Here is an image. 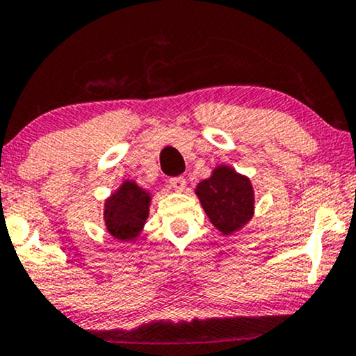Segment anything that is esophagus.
Instances as JSON below:
<instances>
[{
	"label": "esophagus",
	"mask_w": 356,
	"mask_h": 356,
	"mask_svg": "<svg viewBox=\"0 0 356 356\" xmlns=\"http://www.w3.org/2000/svg\"><path fill=\"white\" fill-rule=\"evenodd\" d=\"M169 186L172 187L174 191L182 192L184 189H186V179H184V177H172L169 181Z\"/></svg>",
	"instance_id": "34e87169"
}]
</instances>
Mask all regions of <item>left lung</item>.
I'll return each mask as SVG.
<instances>
[{"label":"left lung","mask_w":356,"mask_h":356,"mask_svg":"<svg viewBox=\"0 0 356 356\" xmlns=\"http://www.w3.org/2000/svg\"><path fill=\"white\" fill-rule=\"evenodd\" d=\"M195 195L216 229L224 236L243 229L254 216L252 184L231 165L216 167L209 179L197 184Z\"/></svg>","instance_id":"left-lung-1"}]
</instances>
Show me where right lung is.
Returning a JSON list of instances; mask_svg holds the SVG:
<instances>
[{
	"label": "right lung",
	"instance_id": "1",
	"mask_svg": "<svg viewBox=\"0 0 356 356\" xmlns=\"http://www.w3.org/2000/svg\"><path fill=\"white\" fill-rule=\"evenodd\" d=\"M150 192L137 182L124 181L105 201L104 220L108 234L118 241H136L149 218Z\"/></svg>",
	"mask_w": 356,
	"mask_h": 356
}]
</instances>
